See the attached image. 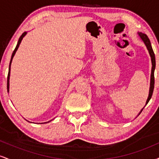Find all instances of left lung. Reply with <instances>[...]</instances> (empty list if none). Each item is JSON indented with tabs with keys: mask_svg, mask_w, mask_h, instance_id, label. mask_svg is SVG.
<instances>
[{
	"mask_svg": "<svg viewBox=\"0 0 159 159\" xmlns=\"http://www.w3.org/2000/svg\"><path fill=\"white\" fill-rule=\"evenodd\" d=\"M138 35L140 36V37L141 38V39L143 40L144 44H145L146 46H147V50L149 51V55L151 57V61H152V72H151V77H150V87H149V96L147 100V102H146V105H147V103L149 102V101L150 100L151 97L152 96V93H153V90H154V84H155V78H154V71H155V68H156V57H155V54L153 52L152 45H151L150 41H149L148 36L146 35L145 34H142V33H138ZM145 107V106H144ZM144 107H143V109ZM142 109L140 111V112L139 113V114L142 112L143 111ZM138 114V115H139Z\"/></svg>",
	"mask_w": 159,
	"mask_h": 159,
	"instance_id": "left-lung-1",
	"label": "left lung"
}]
</instances>
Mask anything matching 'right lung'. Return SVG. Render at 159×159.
Wrapping results in <instances>:
<instances>
[{
    "mask_svg": "<svg viewBox=\"0 0 159 159\" xmlns=\"http://www.w3.org/2000/svg\"><path fill=\"white\" fill-rule=\"evenodd\" d=\"M27 34V32H24L22 34V35L20 36L19 41H18V43H17V45H16L15 50L13 51V52H12V57H11V60H10V66H9V72H8V76H7V91L9 92V88H10V66H11V63H12V58H13L14 55H15L16 51L18 50V48H19V45L20 43H21V40L24 37H25V36ZM50 122V121H49ZM47 123H48V122H47Z\"/></svg>",
    "mask_w": 159,
    "mask_h": 159,
    "instance_id": "right-lung-1",
    "label": "right lung"
}]
</instances>
